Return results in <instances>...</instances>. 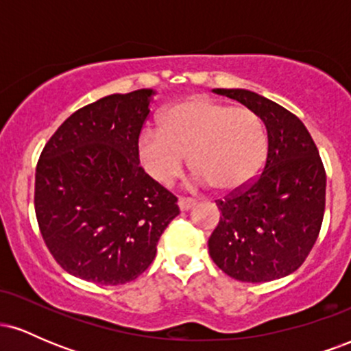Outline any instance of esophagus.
I'll return each mask as SVG.
<instances>
[{
    "instance_id": "esophagus-1",
    "label": "esophagus",
    "mask_w": 351,
    "mask_h": 351,
    "mask_svg": "<svg viewBox=\"0 0 351 351\" xmlns=\"http://www.w3.org/2000/svg\"><path fill=\"white\" fill-rule=\"evenodd\" d=\"M178 206H180L181 211H188L189 208L195 206V199L183 198V196H180V198H178Z\"/></svg>"
}]
</instances>
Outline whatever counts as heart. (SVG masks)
<instances>
[{"label":"heart","mask_w":351,"mask_h":351,"mask_svg":"<svg viewBox=\"0 0 351 351\" xmlns=\"http://www.w3.org/2000/svg\"><path fill=\"white\" fill-rule=\"evenodd\" d=\"M136 155L147 175L168 186L189 158L201 183L236 193L259 175L267 155V130L251 107H232L195 95L173 104L160 117V130L145 128Z\"/></svg>","instance_id":"1"}]
</instances>
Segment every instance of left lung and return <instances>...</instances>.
<instances>
[{"instance_id": "1", "label": "left lung", "mask_w": 351, "mask_h": 351, "mask_svg": "<svg viewBox=\"0 0 351 351\" xmlns=\"http://www.w3.org/2000/svg\"><path fill=\"white\" fill-rule=\"evenodd\" d=\"M263 117L267 156L263 171L241 191L217 199L219 223L209 256L241 282H269L304 264L325 213L327 175L305 125L287 108L244 88H215Z\"/></svg>"}]
</instances>
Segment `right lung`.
<instances>
[{
	"label": "right lung",
	"mask_w": 351,
	"mask_h": 351,
	"mask_svg": "<svg viewBox=\"0 0 351 351\" xmlns=\"http://www.w3.org/2000/svg\"><path fill=\"white\" fill-rule=\"evenodd\" d=\"M152 95L140 88L79 108L39 156V231L56 263L79 279L102 285L136 279L180 215L178 198L143 171L136 155Z\"/></svg>",
	"instance_id": "add662e5"
}]
</instances>
